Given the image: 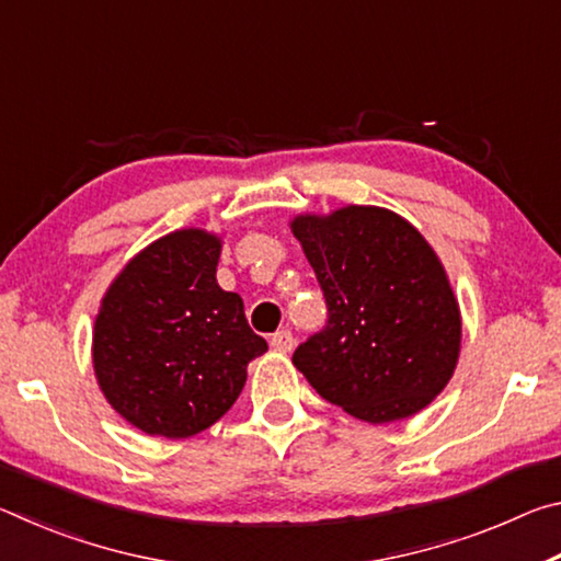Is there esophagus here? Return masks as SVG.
<instances>
[{
	"instance_id": "1",
	"label": "esophagus",
	"mask_w": 561,
	"mask_h": 561,
	"mask_svg": "<svg viewBox=\"0 0 561 561\" xmlns=\"http://www.w3.org/2000/svg\"><path fill=\"white\" fill-rule=\"evenodd\" d=\"M272 346L277 348V351H284V354H287V351H291L294 348L291 331L289 329H279L277 334H272Z\"/></svg>"
}]
</instances>
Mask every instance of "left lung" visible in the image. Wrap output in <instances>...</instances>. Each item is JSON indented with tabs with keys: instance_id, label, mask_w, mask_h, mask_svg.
Segmentation results:
<instances>
[{
	"instance_id": "1",
	"label": "left lung",
	"mask_w": 561,
	"mask_h": 561,
	"mask_svg": "<svg viewBox=\"0 0 561 561\" xmlns=\"http://www.w3.org/2000/svg\"><path fill=\"white\" fill-rule=\"evenodd\" d=\"M291 232L324 291L329 319L291 364L329 403L366 423L423 411L455 371L460 307L438 254L383 207L299 215Z\"/></svg>"
}]
</instances>
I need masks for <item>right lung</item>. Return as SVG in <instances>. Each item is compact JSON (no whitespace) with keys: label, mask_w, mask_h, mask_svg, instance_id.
Returning a JSON list of instances; mask_svg holds the SVG:
<instances>
[{"label":"right lung","mask_w":561,"mask_h":561,"mask_svg":"<svg viewBox=\"0 0 561 561\" xmlns=\"http://www.w3.org/2000/svg\"><path fill=\"white\" fill-rule=\"evenodd\" d=\"M222 240L178 230L138 252L93 324V368L106 401L148 435L187 438L230 411L247 364L267 351L242 297L215 279Z\"/></svg>","instance_id":"1"}]
</instances>
